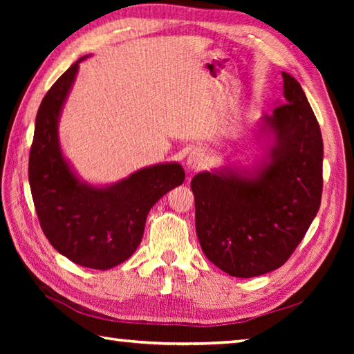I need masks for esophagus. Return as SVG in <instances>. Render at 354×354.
Here are the masks:
<instances>
[{
    "mask_svg": "<svg viewBox=\"0 0 354 354\" xmlns=\"http://www.w3.org/2000/svg\"><path fill=\"white\" fill-rule=\"evenodd\" d=\"M205 162H207V155L202 152V150H193L185 160V165L189 170H199L201 167H204Z\"/></svg>",
    "mask_w": 354,
    "mask_h": 354,
    "instance_id": "34e87169",
    "label": "esophagus"
}]
</instances>
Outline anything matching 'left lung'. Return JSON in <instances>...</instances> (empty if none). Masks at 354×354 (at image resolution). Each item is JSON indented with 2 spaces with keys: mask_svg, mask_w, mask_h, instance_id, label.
<instances>
[{
  "mask_svg": "<svg viewBox=\"0 0 354 354\" xmlns=\"http://www.w3.org/2000/svg\"><path fill=\"white\" fill-rule=\"evenodd\" d=\"M283 82L284 102L255 126L260 160L251 167L225 164L192 179L202 251L231 277L283 266L321 205L319 124L301 85L284 71Z\"/></svg>",
  "mask_w": 354,
  "mask_h": 354,
  "instance_id": "obj_1",
  "label": "left lung"
}]
</instances>
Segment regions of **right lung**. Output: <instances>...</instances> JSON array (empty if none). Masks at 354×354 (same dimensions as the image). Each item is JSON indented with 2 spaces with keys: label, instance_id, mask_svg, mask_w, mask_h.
Wrapping results in <instances>:
<instances>
[{
  "label": "right lung",
  "instance_id": "right-lung-1",
  "mask_svg": "<svg viewBox=\"0 0 354 354\" xmlns=\"http://www.w3.org/2000/svg\"><path fill=\"white\" fill-rule=\"evenodd\" d=\"M80 57L50 88L37 109L28 183L44 234L79 266L111 269L137 251L146 219L165 193L184 183L179 162L142 167L117 183H86L59 140V120L77 77Z\"/></svg>",
  "mask_w": 354,
  "mask_h": 354
}]
</instances>
